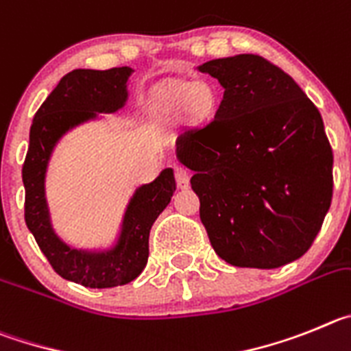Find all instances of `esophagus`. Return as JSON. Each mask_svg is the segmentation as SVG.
<instances>
[{
    "instance_id": "esophagus-1",
    "label": "esophagus",
    "mask_w": 351,
    "mask_h": 351,
    "mask_svg": "<svg viewBox=\"0 0 351 351\" xmlns=\"http://www.w3.org/2000/svg\"><path fill=\"white\" fill-rule=\"evenodd\" d=\"M175 180L178 189L185 191L191 185V173H189L187 168H183V166H175Z\"/></svg>"
}]
</instances>
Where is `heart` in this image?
Here are the masks:
<instances>
[{
    "mask_svg": "<svg viewBox=\"0 0 351 351\" xmlns=\"http://www.w3.org/2000/svg\"><path fill=\"white\" fill-rule=\"evenodd\" d=\"M168 103L171 106L185 105L187 112L195 119H204L215 110V93L206 84H180L168 90Z\"/></svg>",
    "mask_w": 351,
    "mask_h": 351,
    "instance_id": "1",
    "label": "heart"
}]
</instances>
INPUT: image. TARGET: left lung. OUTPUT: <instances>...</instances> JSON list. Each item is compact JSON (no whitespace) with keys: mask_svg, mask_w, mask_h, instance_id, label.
Masks as SVG:
<instances>
[{"mask_svg":"<svg viewBox=\"0 0 351 351\" xmlns=\"http://www.w3.org/2000/svg\"><path fill=\"white\" fill-rule=\"evenodd\" d=\"M223 87L215 119L176 140L213 250L274 269L309 250L332 199V148L317 106L261 56L199 66Z\"/></svg>","mask_w":351,"mask_h":351,"instance_id":"left-lung-1","label":"left lung"}]
</instances>
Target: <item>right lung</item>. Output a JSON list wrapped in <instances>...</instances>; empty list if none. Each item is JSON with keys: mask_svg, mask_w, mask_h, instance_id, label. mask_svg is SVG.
Segmentation results:
<instances>
[{"mask_svg": "<svg viewBox=\"0 0 351 351\" xmlns=\"http://www.w3.org/2000/svg\"><path fill=\"white\" fill-rule=\"evenodd\" d=\"M132 71L129 66H122L105 71L73 69L64 75L34 115L22 168L27 229L59 276L89 289L125 285L140 276L148 261L150 229L176 191L171 168L162 169L154 182L140 185L125 206L115 241L99 250L68 245L52 226L45 180L53 150L71 129L97 121L99 113L124 108Z\"/></svg>", "mask_w": 351, "mask_h": 351, "instance_id": "add662e5", "label": "right lung"}]
</instances>
